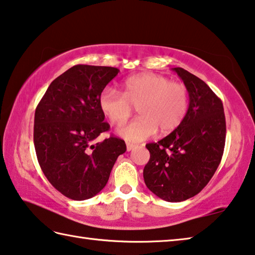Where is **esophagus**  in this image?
I'll return each instance as SVG.
<instances>
[{"label":"esophagus","mask_w":255,"mask_h":255,"mask_svg":"<svg viewBox=\"0 0 255 255\" xmlns=\"http://www.w3.org/2000/svg\"><path fill=\"white\" fill-rule=\"evenodd\" d=\"M135 148V144H133V143H127V150L128 151H131V150H133Z\"/></svg>","instance_id":"obj_1"}]
</instances>
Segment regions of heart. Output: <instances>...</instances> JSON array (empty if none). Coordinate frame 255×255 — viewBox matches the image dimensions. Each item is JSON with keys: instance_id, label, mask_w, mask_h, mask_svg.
<instances>
[{"instance_id": "b5f03b06", "label": "heart", "mask_w": 255, "mask_h": 255, "mask_svg": "<svg viewBox=\"0 0 255 255\" xmlns=\"http://www.w3.org/2000/svg\"><path fill=\"white\" fill-rule=\"evenodd\" d=\"M100 107L114 125H123L136 106L140 118L120 128V135L131 142H140L160 128L169 133L179 127L188 112L189 95L185 85L170 82L157 74H141L123 83V94L112 87L101 93Z\"/></svg>"}]
</instances>
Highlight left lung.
Here are the masks:
<instances>
[{
	"mask_svg": "<svg viewBox=\"0 0 255 255\" xmlns=\"http://www.w3.org/2000/svg\"><path fill=\"white\" fill-rule=\"evenodd\" d=\"M188 91V112L182 123L157 143L146 144L150 160L144 182L166 202L194 197L220 166L224 152L226 123L224 107L208 85L184 68H172Z\"/></svg>",
	"mask_w": 255,
	"mask_h": 255,
	"instance_id": "8db88e82",
	"label": "left lung"
}]
</instances>
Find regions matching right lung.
<instances>
[{"label": "right lung", "mask_w": 255, "mask_h": 255, "mask_svg": "<svg viewBox=\"0 0 255 255\" xmlns=\"http://www.w3.org/2000/svg\"><path fill=\"white\" fill-rule=\"evenodd\" d=\"M119 71L105 66L71 67L53 80L35 109L39 164L49 182L70 199L85 200L100 193L116 159L127 151L119 137L94 142L110 128L98 100Z\"/></svg>", "instance_id": "1"}]
</instances>
